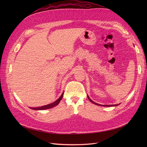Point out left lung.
<instances>
[{
  "label": "left lung",
  "instance_id": "8db88e82",
  "mask_svg": "<svg viewBox=\"0 0 147 147\" xmlns=\"http://www.w3.org/2000/svg\"><path fill=\"white\" fill-rule=\"evenodd\" d=\"M88 99H89V100H90L92 103H93V104H96V105H100V104H97V103H96V102H93L90 97H88ZM119 104H115V105H101V106H105V107H110V106H117V105H118Z\"/></svg>",
  "mask_w": 147,
  "mask_h": 147
}]
</instances>
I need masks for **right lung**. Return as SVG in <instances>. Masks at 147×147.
<instances>
[{"label":"right lung","mask_w":147,"mask_h":147,"mask_svg":"<svg viewBox=\"0 0 147 147\" xmlns=\"http://www.w3.org/2000/svg\"><path fill=\"white\" fill-rule=\"evenodd\" d=\"M63 94H64V92H63V94H61V96H60V97L58 99H57L55 102H53V103H51V104H48V105H44V106H42V107H30V109L32 110H46V109H49L54 107L59 104L61 100L62 99V98H63Z\"/></svg>","instance_id":"add662e5"}]
</instances>
